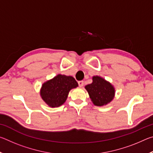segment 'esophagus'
Listing matches in <instances>:
<instances>
[{"instance_id": "esophagus-1", "label": "esophagus", "mask_w": 153, "mask_h": 153, "mask_svg": "<svg viewBox=\"0 0 153 153\" xmlns=\"http://www.w3.org/2000/svg\"><path fill=\"white\" fill-rule=\"evenodd\" d=\"M78 84H79V87H82L83 86H84V81H79L78 82Z\"/></svg>"}]
</instances>
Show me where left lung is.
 <instances>
[{
    "label": "left lung",
    "mask_w": 153,
    "mask_h": 153,
    "mask_svg": "<svg viewBox=\"0 0 153 153\" xmlns=\"http://www.w3.org/2000/svg\"><path fill=\"white\" fill-rule=\"evenodd\" d=\"M85 88L93 104L98 107L108 104L115 97V88L109 82L100 76H93L92 84L86 85Z\"/></svg>",
    "instance_id": "left-lung-1"
}]
</instances>
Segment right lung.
Returning <instances> with one entry per match:
<instances>
[{
    "label": "right lung",
    "instance_id": "1",
    "mask_svg": "<svg viewBox=\"0 0 153 153\" xmlns=\"http://www.w3.org/2000/svg\"><path fill=\"white\" fill-rule=\"evenodd\" d=\"M77 86L78 84L74 77L58 74L43 83L40 94L48 107H58L66 101L69 91Z\"/></svg>",
    "mask_w": 153,
    "mask_h": 153
}]
</instances>
